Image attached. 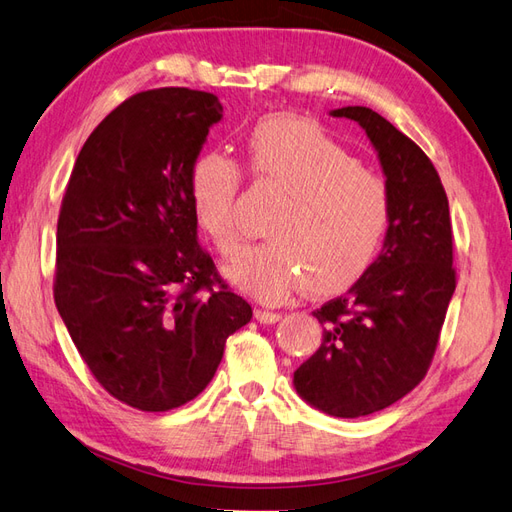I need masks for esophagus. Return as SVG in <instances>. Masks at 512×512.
Wrapping results in <instances>:
<instances>
[{"label": "esophagus", "instance_id": "obj_1", "mask_svg": "<svg viewBox=\"0 0 512 512\" xmlns=\"http://www.w3.org/2000/svg\"><path fill=\"white\" fill-rule=\"evenodd\" d=\"M255 318L259 320V323L272 325V323H277V320L281 318V314H279V312H270V310H261V307H257V310H255Z\"/></svg>", "mask_w": 512, "mask_h": 512}]
</instances>
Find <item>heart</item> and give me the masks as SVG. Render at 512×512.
<instances>
[{
	"instance_id": "1",
	"label": "heart",
	"mask_w": 512,
	"mask_h": 512,
	"mask_svg": "<svg viewBox=\"0 0 512 512\" xmlns=\"http://www.w3.org/2000/svg\"><path fill=\"white\" fill-rule=\"evenodd\" d=\"M246 170L283 194L272 209L268 240L244 248L229 279L261 301L349 290L371 268L395 224V198L382 174L318 124L272 115L246 139ZM242 170L224 152H202L189 170V200L200 229L224 257L240 248L237 196Z\"/></svg>"
}]
</instances>
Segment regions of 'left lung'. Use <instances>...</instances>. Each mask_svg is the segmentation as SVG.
Masks as SVG:
<instances>
[{
  "label": "left lung",
  "mask_w": 512,
  "mask_h": 512,
  "mask_svg": "<svg viewBox=\"0 0 512 512\" xmlns=\"http://www.w3.org/2000/svg\"><path fill=\"white\" fill-rule=\"evenodd\" d=\"M377 150L395 198L384 251L347 294L312 312L323 342L294 371L296 392L331 417L384 410L421 384L456 290L449 202L430 157L382 115L344 106Z\"/></svg>",
  "instance_id": "8db88e82"
}]
</instances>
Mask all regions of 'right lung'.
Here are the masks:
<instances>
[{
    "mask_svg": "<svg viewBox=\"0 0 512 512\" xmlns=\"http://www.w3.org/2000/svg\"><path fill=\"white\" fill-rule=\"evenodd\" d=\"M220 117L207 91L130 95L85 141L58 213V314L98 384L144 412L198 397L253 318L198 244L189 200V170Z\"/></svg>",
    "mask_w": 512,
    "mask_h": 512,
    "instance_id": "1",
    "label": "right lung"
}]
</instances>
